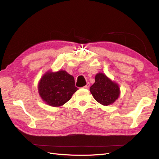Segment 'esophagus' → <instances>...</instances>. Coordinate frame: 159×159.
Returning <instances> with one entry per match:
<instances>
[{
	"instance_id": "esophagus-1",
	"label": "esophagus",
	"mask_w": 159,
	"mask_h": 159,
	"mask_svg": "<svg viewBox=\"0 0 159 159\" xmlns=\"http://www.w3.org/2000/svg\"><path fill=\"white\" fill-rule=\"evenodd\" d=\"M89 86H90V84H89V83H88L87 84H86L85 86H84V88H85V89H88L89 88Z\"/></svg>"
}]
</instances>
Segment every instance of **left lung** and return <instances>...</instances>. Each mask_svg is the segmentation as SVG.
Here are the masks:
<instances>
[{
    "mask_svg": "<svg viewBox=\"0 0 159 159\" xmlns=\"http://www.w3.org/2000/svg\"><path fill=\"white\" fill-rule=\"evenodd\" d=\"M95 81L90 87V91L94 99L103 105L114 103L119 96V85L102 73L95 75Z\"/></svg>",
    "mask_w": 159,
    "mask_h": 159,
    "instance_id": "1",
    "label": "left lung"
}]
</instances>
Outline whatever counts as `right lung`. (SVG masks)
I'll list each match as a JSON object with an SVG mask.
<instances>
[{
    "label": "right lung",
    "instance_id": "right-lung-1",
    "mask_svg": "<svg viewBox=\"0 0 159 159\" xmlns=\"http://www.w3.org/2000/svg\"><path fill=\"white\" fill-rule=\"evenodd\" d=\"M78 89L75 86L74 78L64 70L47 72L42 76L38 91L40 97L47 104L59 107L71 99Z\"/></svg>",
    "mask_w": 159,
    "mask_h": 159
}]
</instances>
